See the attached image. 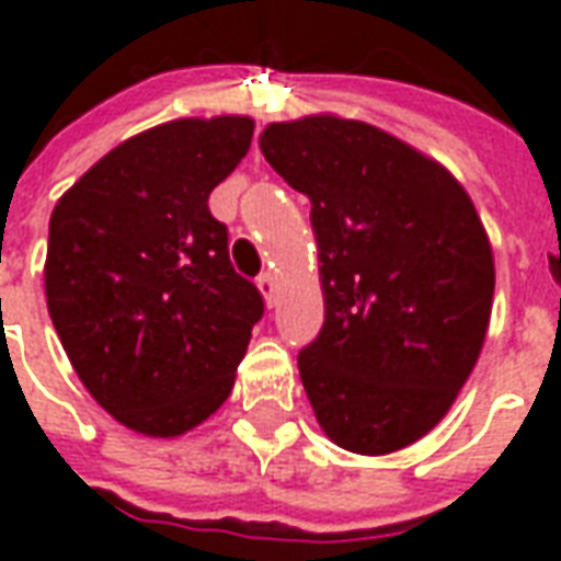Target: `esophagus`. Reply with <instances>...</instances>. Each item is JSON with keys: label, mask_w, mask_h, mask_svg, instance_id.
<instances>
[{"label": "esophagus", "mask_w": 561, "mask_h": 561, "mask_svg": "<svg viewBox=\"0 0 561 561\" xmlns=\"http://www.w3.org/2000/svg\"><path fill=\"white\" fill-rule=\"evenodd\" d=\"M255 285H259V290H262L264 302H267V308L276 306V294H279V288H276V276H273L271 271H264L259 279H255Z\"/></svg>", "instance_id": "1"}]
</instances>
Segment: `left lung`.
Masks as SVG:
<instances>
[{
    "instance_id": "left-lung-1",
    "label": "left lung",
    "mask_w": 561,
    "mask_h": 561,
    "mask_svg": "<svg viewBox=\"0 0 561 561\" xmlns=\"http://www.w3.org/2000/svg\"><path fill=\"white\" fill-rule=\"evenodd\" d=\"M259 145L311 201L325 320L297 364L317 422L346 451H399L478 364L495 294L486 229L439 162L367 122H276Z\"/></svg>"
}]
</instances>
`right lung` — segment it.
<instances>
[{
    "mask_svg": "<svg viewBox=\"0 0 561 561\" xmlns=\"http://www.w3.org/2000/svg\"><path fill=\"white\" fill-rule=\"evenodd\" d=\"M253 118H178L101 157L48 220V317L90 396L130 431L180 436L227 401L264 299L229 262L209 194Z\"/></svg>",
    "mask_w": 561,
    "mask_h": 561,
    "instance_id": "1",
    "label": "right lung"
}]
</instances>
